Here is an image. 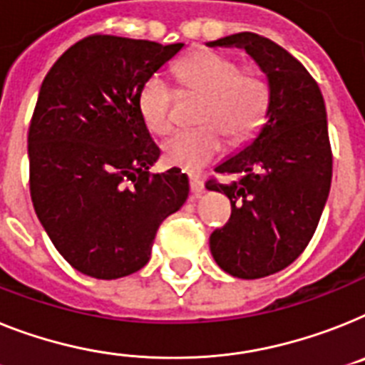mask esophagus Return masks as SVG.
Masks as SVG:
<instances>
[{
	"label": "esophagus",
	"instance_id": "34e87169",
	"mask_svg": "<svg viewBox=\"0 0 365 365\" xmlns=\"http://www.w3.org/2000/svg\"><path fill=\"white\" fill-rule=\"evenodd\" d=\"M189 187H191L192 195L198 197V195H202V191H204V182H202L198 176H191L189 178Z\"/></svg>",
	"mask_w": 365,
	"mask_h": 365
}]
</instances>
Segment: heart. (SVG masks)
Listing matches in <instances>:
<instances>
[{"instance_id":"heart-1","label":"heart","mask_w":365,"mask_h":365,"mask_svg":"<svg viewBox=\"0 0 365 365\" xmlns=\"http://www.w3.org/2000/svg\"><path fill=\"white\" fill-rule=\"evenodd\" d=\"M185 91L204 96L198 130L180 131L163 145L168 165L198 170L225 148L243 145L262 128L271 102V88L262 72L241 68L240 61L213 50L187 55L174 66ZM174 91L159 73H152L139 91V111L152 133L163 135L174 124Z\"/></svg>"}]
</instances>
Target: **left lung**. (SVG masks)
Instances as JSON below:
<instances>
[{
    "instance_id": "8db88e82",
    "label": "left lung",
    "mask_w": 365,
    "mask_h": 365,
    "mask_svg": "<svg viewBox=\"0 0 365 365\" xmlns=\"http://www.w3.org/2000/svg\"><path fill=\"white\" fill-rule=\"evenodd\" d=\"M207 46H237L258 63L271 88L267 122L240 154L215 167L210 191L230 198L232 215L210 237L217 265L254 280L286 269L314 237L332 182V150L319 85L292 53L256 33Z\"/></svg>"
}]
</instances>
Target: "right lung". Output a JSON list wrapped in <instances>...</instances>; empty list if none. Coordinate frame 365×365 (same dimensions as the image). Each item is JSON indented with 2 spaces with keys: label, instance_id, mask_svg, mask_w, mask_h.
<instances>
[{
  "label": "right lung",
  "instance_id": "add662e5",
  "mask_svg": "<svg viewBox=\"0 0 365 365\" xmlns=\"http://www.w3.org/2000/svg\"><path fill=\"white\" fill-rule=\"evenodd\" d=\"M182 48L91 35L42 81L27 135L29 191L55 249L87 277L145 267L159 225L187 200V174L148 173L159 148L139 111L143 83Z\"/></svg>",
  "mask_w": 365,
  "mask_h": 365
}]
</instances>
